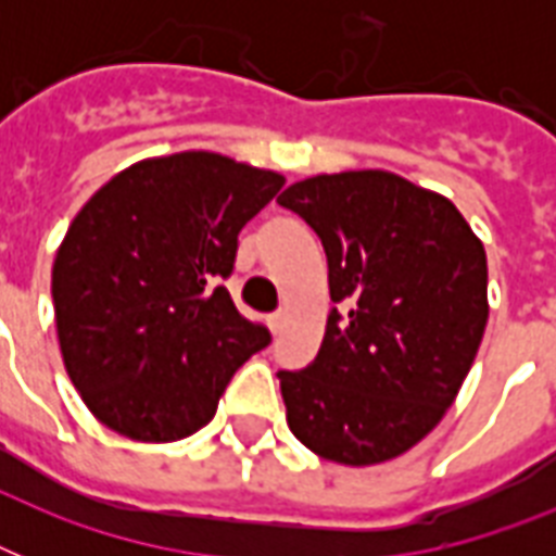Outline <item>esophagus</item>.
I'll use <instances>...</instances> for the list:
<instances>
[{
    "instance_id": "esophagus-1",
    "label": "esophagus",
    "mask_w": 556,
    "mask_h": 556,
    "mask_svg": "<svg viewBox=\"0 0 556 556\" xmlns=\"http://www.w3.org/2000/svg\"><path fill=\"white\" fill-rule=\"evenodd\" d=\"M268 329L274 331V334H279V331H282V312L268 314Z\"/></svg>"
}]
</instances>
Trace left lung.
Instances as JSON below:
<instances>
[{
  "mask_svg": "<svg viewBox=\"0 0 556 556\" xmlns=\"http://www.w3.org/2000/svg\"><path fill=\"white\" fill-rule=\"evenodd\" d=\"M277 201L320 236L334 303L312 364L277 371L288 427L338 465L401 456L444 418L479 352L482 242L453 201L383 169L305 178Z\"/></svg>",
  "mask_w": 556,
  "mask_h": 556,
  "instance_id": "8db88e82",
  "label": "left lung"
}]
</instances>
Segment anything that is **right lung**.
Instances as JSON below:
<instances>
[{
    "label": "right lung",
    "mask_w": 556,
    "mask_h": 556,
    "mask_svg": "<svg viewBox=\"0 0 556 556\" xmlns=\"http://www.w3.org/2000/svg\"><path fill=\"white\" fill-rule=\"evenodd\" d=\"M286 185L216 152L138 161L74 216L51 270L56 338L94 418L178 441L216 415L233 371L270 343L218 279L239 230Z\"/></svg>",
    "instance_id": "1"
}]
</instances>
